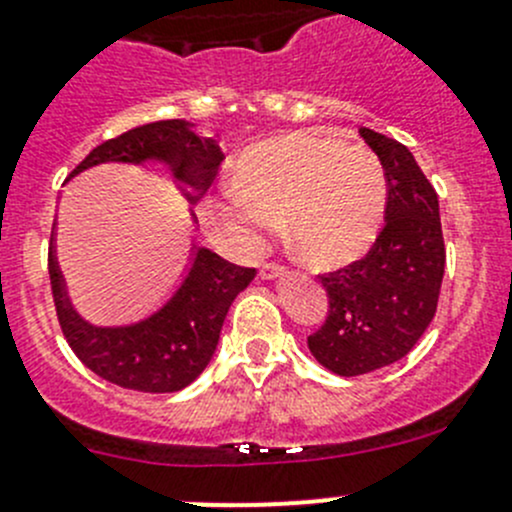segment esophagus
I'll return each mask as SVG.
<instances>
[{
    "instance_id": "esophagus-1",
    "label": "esophagus",
    "mask_w": 512,
    "mask_h": 512,
    "mask_svg": "<svg viewBox=\"0 0 512 512\" xmlns=\"http://www.w3.org/2000/svg\"><path fill=\"white\" fill-rule=\"evenodd\" d=\"M284 271H286L284 266H281V264H274V261H269V264L261 266L259 274H261V279L269 281V279H276V276H281V274H284Z\"/></svg>"
}]
</instances>
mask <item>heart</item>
I'll list each match as a JSON object with an SVG mask.
<instances>
[{"label":"heart","mask_w":512,"mask_h":512,"mask_svg":"<svg viewBox=\"0 0 512 512\" xmlns=\"http://www.w3.org/2000/svg\"><path fill=\"white\" fill-rule=\"evenodd\" d=\"M236 191L218 203L223 226L259 246L274 221L304 264L337 269L372 243L387 198L372 150L319 130L269 138L236 163Z\"/></svg>","instance_id":"heart-1"}]
</instances>
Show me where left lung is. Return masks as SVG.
<instances>
[{"instance_id":"obj_1","label":"left lung","mask_w":512,"mask_h":512,"mask_svg":"<svg viewBox=\"0 0 512 512\" xmlns=\"http://www.w3.org/2000/svg\"><path fill=\"white\" fill-rule=\"evenodd\" d=\"M387 178L384 226L367 256L321 276L329 311L311 334V354L339 377H357L405 357L435 319L445 276L440 203L415 155L359 128Z\"/></svg>"}]
</instances>
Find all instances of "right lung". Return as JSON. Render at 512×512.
I'll return each mask as SVG.
<instances>
[{
    "label": "right lung",
    "mask_w": 512,
    "mask_h": 512,
    "mask_svg": "<svg viewBox=\"0 0 512 512\" xmlns=\"http://www.w3.org/2000/svg\"><path fill=\"white\" fill-rule=\"evenodd\" d=\"M145 160H160L183 186L206 191L221 168L223 150L216 138H201L186 120H158L97 145L70 178L100 163ZM47 269L57 319L77 359L107 382L150 394L178 392L206 369L233 299L256 276V269L196 248L191 271L163 309L130 326H92L67 299L52 243Z\"/></svg>",
    "instance_id": "obj_1"
}]
</instances>
